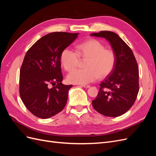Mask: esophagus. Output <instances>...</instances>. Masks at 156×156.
Listing matches in <instances>:
<instances>
[{"label": "esophagus", "instance_id": "esophagus-1", "mask_svg": "<svg viewBox=\"0 0 156 156\" xmlns=\"http://www.w3.org/2000/svg\"><path fill=\"white\" fill-rule=\"evenodd\" d=\"M80 87H84V88H89L90 85H87V84H80Z\"/></svg>", "mask_w": 156, "mask_h": 156}]
</instances>
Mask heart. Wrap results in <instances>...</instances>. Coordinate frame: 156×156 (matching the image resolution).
Instances as JSON below:
<instances>
[{
  "instance_id": "1",
  "label": "heart",
  "mask_w": 156,
  "mask_h": 156,
  "mask_svg": "<svg viewBox=\"0 0 156 156\" xmlns=\"http://www.w3.org/2000/svg\"><path fill=\"white\" fill-rule=\"evenodd\" d=\"M79 58L88 59L84 68L76 69L67 76L68 82L76 84H85L95 81L98 76L104 78L115 68L116 55L111 49H107L104 44L95 39H91L78 44L75 51L69 48L64 49L60 55V62L67 72H70L79 62Z\"/></svg>"
}]
</instances>
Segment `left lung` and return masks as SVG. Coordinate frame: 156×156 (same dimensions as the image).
<instances>
[{
  "label": "left lung",
  "mask_w": 156,
  "mask_h": 156,
  "mask_svg": "<svg viewBox=\"0 0 156 156\" xmlns=\"http://www.w3.org/2000/svg\"><path fill=\"white\" fill-rule=\"evenodd\" d=\"M90 36L104 37L116 55L115 68L100 84V91L92 102L93 107L106 116H121L133 105L139 90L135 57L129 47L115 32L101 31Z\"/></svg>",
  "instance_id": "obj_1"
}]
</instances>
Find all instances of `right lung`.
I'll return each instance as SVG.
<instances>
[{"label": "right lung", "instance_id": "1", "mask_svg": "<svg viewBox=\"0 0 156 156\" xmlns=\"http://www.w3.org/2000/svg\"><path fill=\"white\" fill-rule=\"evenodd\" d=\"M78 33L56 32L43 36L28 50L20 69V94L27 109L45 119L62 111L72 87L62 83L60 55Z\"/></svg>", "mask_w": 156, "mask_h": 156}]
</instances>
